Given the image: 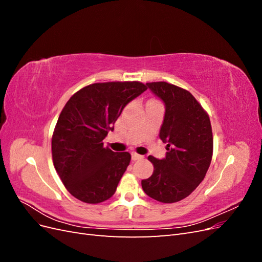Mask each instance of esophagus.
<instances>
[{
    "label": "esophagus",
    "mask_w": 262,
    "mask_h": 262,
    "mask_svg": "<svg viewBox=\"0 0 262 262\" xmlns=\"http://www.w3.org/2000/svg\"><path fill=\"white\" fill-rule=\"evenodd\" d=\"M131 157H132L133 161H139V160H142V158H144L143 156L138 154V153H136V152H132V153H131Z\"/></svg>",
    "instance_id": "esophagus-1"
}]
</instances>
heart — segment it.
Here are the masks:
<instances>
[{
    "mask_svg": "<svg viewBox=\"0 0 262 262\" xmlns=\"http://www.w3.org/2000/svg\"><path fill=\"white\" fill-rule=\"evenodd\" d=\"M149 101H154V100H149Z\"/></svg>",
    "mask_w": 262,
    "mask_h": 262,
    "instance_id": "obj_1",
    "label": "heart"
}]
</instances>
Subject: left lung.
Listing matches in <instances>:
<instances>
[{"label": "left lung", "instance_id": "left-lung-1", "mask_svg": "<svg viewBox=\"0 0 262 262\" xmlns=\"http://www.w3.org/2000/svg\"><path fill=\"white\" fill-rule=\"evenodd\" d=\"M165 104L160 139L167 143L166 157L153 164L152 176L142 188L152 199L173 203L185 199L201 184L213 154V134L208 113L191 93L166 82L146 83Z\"/></svg>", "mask_w": 262, "mask_h": 262}]
</instances>
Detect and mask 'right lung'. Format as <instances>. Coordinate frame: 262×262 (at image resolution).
Listing matches in <instances>:
<instances>
[{"instance_id":"add662e5","label":"right lung","mask_w":262,"mask_h":262,"mask_svg":"<svg viewBox=\"0 0 262 262\" xmlns=\"http://www.w3.org/2000/svg\"><path fill=\"white\" fill-rule=\"evenodd\" d=\"M147 86L143 83H95L76 92L66 104L52 134L54 168L76 199L96 204L112 198L131 155L104 147V140L123 108Z\"/></svg>"}]
</instances>
